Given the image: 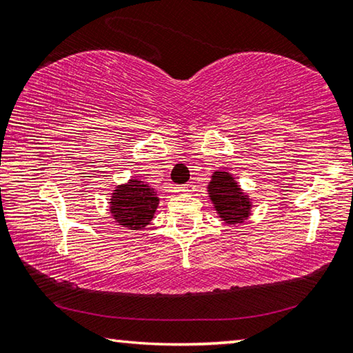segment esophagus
<instances>
[{"instance_id":"34e87169","label":"esophagus","mask_w":353,"mask_h":353,"mask_svg":"<svg viewBox=\"0 0 353 353\" xmlns=\"http://www.w3.org/2000/svg\"><path fill=\"white\" fill-rule=\"evenodd\" d=\"M181 190L183 191V193H193L194 191V185L191 183V182H188V183H185V185H182L181 187Z\"/></svg>"}]
</instances>
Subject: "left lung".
I'll return each mask as SVG.
<instances>
[{"label": "left lung", "mask_w": 353, "mask_h": 353, "mask_svg": "<svg viewBox=\"0 0 353 353\" xmlns=\"http://www.w3.org/2000/svg\"><path fill=\"white\" fill-rule=\"evenodd\" d=\"M212 177L213 181L208 185V191H210L208 194L212 196L221 218L229 224L240 223L249 214L250 204L248 198L241 194L234 177L227 172H214Z\"/></svg>", "instance_id": "8db88e82"}]
</instances>
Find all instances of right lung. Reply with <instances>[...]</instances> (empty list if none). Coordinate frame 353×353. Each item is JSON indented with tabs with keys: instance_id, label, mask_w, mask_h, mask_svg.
<instances>
[{
	"instance_id": "1",
	"label": "right lung",
	"mask_w": 353,
	"mask_h": 353,
	"mask_svg": "<svg viewBox=\"0 0 353 353\" xmlns=\"http://www.w3.org/2000/svg\"><path fill=\"white\" fill-rule=\"evenodd\" d=\"M157 191L141 181H129L118 187L110 201V212L123 227L139 230L151 223L157 208Z\"/></svg>"
}]
</instances>
